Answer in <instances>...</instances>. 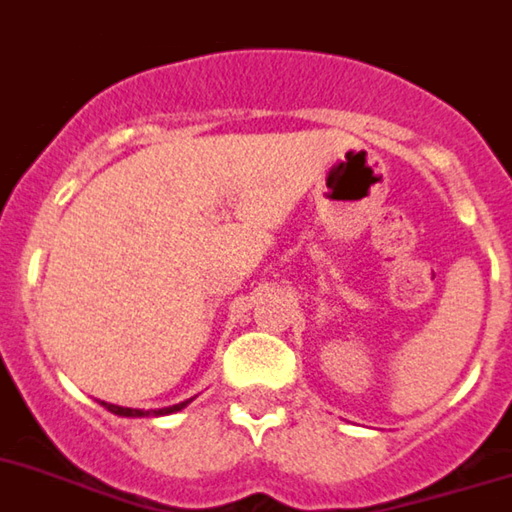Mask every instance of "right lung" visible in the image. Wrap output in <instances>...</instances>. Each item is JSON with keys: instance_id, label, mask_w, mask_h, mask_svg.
Listing matches in <instances>:
<instances>
[{"instance_id": "1", "label": "right lung", "mask_w": 512, "mask_h": 512, "mask_svg": "<svg viewBox=\"0 0 512 512\" xmlns=\"http://www.w3.org/2000/svg\"><path fill=\"white\" fill-rule=\"evenodd\" d=\"M192 402V397L184 402H179V405H171V408H161V410H133V408H120V405H112V402H99V405H104V408L110 410V413L115 415H122V418H148V415H153V418H158V415H171V413H179V410H184Z\"/></svg>"}]
</instances>
